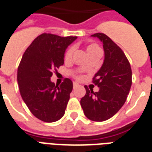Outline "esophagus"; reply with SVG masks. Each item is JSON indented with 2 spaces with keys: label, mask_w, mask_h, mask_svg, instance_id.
Masks as SVG:
<instances>
[{
  "label": "esophagus",
  "mask_w": 152,
  "mask_h": 152,
  "mask_svg": "<svg viewBox=\"0 0 152 152\" xmlns=\"http://www.w3.org/2000/svg\"><path fill=\"white\" fill-rule=\"evenodd\" d=\"M79 86V84L77 83H76V82H74L73 83V88H77V87H78Z\"/></svg>",
  "instance_id": "esophagus-1"
}]
</instances>
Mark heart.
I'll return each mask as SVG.
<instances>
[{"label":"heart","mask_w":152,"mask_h":152,"mask_svg":"<svg viewBox=\"0 0 152 152\" xmlns=\"http://www.w3.org/2000/svg\"><path fill=\"white\" fill-rule=\"evenodd\" d=\"M99 51H101V50H100L99 46L96 45V44H94V43L90 44V45L88 46V47H87V52H88V56H90V55L91 54H94V53H95L99 52ZM73 52H74V47H70V48L67 50V52L65 53V56H64L65 59H70V58L72 57V56ZM86 66H87V65L85 64V65L83 66V68H85ZM77 78H80V76H77Z\"/></svg>","instance_id":"1"}]
</instances>
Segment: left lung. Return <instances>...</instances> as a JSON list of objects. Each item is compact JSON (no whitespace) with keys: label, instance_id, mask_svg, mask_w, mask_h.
I'll list each match as a JSON object with an SVG mask.
<instances>
[{"label":"left lung","instance_id":"1","mask_svg":"<svg viewBox=\"0 0 152 152\" xmlns=\"http://www.w3.org/2000/svg\"><path fill=\"white\" fill-rule=\"evenodd\" d=\"M91 36L102 42L105 58L92 80L99 90L94 92L84 87L86 95L80 105L88 119L104 121L118 113L126 101L132 85V69L122 50L107 35L96 33Z\"/></svg>","mask_w":152,"mask_h":152}]
</instances>
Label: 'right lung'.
I'll use <instances>...</instances> for the list:
<instances>
[{"mask_svg": "<svg viewBox=\"0 0 152 152\" xmlns=\"http://www.w3.org/2000/svg\"><path fill=\"white\" fill-rule=\"evenodd\" d=\"M76 36L40 34L23 55L17 71L20 95L32 114L45 122H54L64 116L72 91L65 78L60 86L51 82L53 70L64 64L67 47Z\"/></svg>", "mask_w": 152, "mask_h": 152, "instance_id": "obj_1", "label": "right lung"}]
</instances>
